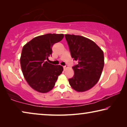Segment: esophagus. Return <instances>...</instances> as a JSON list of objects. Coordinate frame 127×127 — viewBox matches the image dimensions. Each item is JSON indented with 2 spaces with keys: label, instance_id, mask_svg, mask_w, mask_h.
Returning <instances> with one entry per match:
<instances>
[{
  "label": "esophagus",
  "instance_id": "obj_1",
  "mask_svg": "<svg viewBox=\"0 0 127 127\" xmlns=\"http://www.w3.org/2000/svg\"><path fill=\"white\" fill-rule=\"evenodd\" d=\"M68 68V66L67 65H65V66H63L64 70H65V69H67Z\"/></svg>",
  "mask_w": 127,
  "mask_h": 127
}]
</instances>
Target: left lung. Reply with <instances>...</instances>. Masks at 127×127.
Returning <instances> with one entry per match:
<instances>
[{
	"label": "left lung",
	"mask_w": 127,
	"mask_h": 127,
	"mask_svg": "<svg viewBox=\"0 0 127 127\" xmlns=\"http://www.w3.org/2000/svg\"><path fill=\"white\" fill-rule=\"evenodd\" d=\"M71 57L78 62L72 67L74 74L68 79L73 89L85 92L93 87L101 75L104 66V52L95 42L85 37L65 35Z\"/></svg>",
	"instance_id": "1"
}]
</instances>
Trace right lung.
<instances>
[{
  "label": "right lung",
  "instance_id": "add662e5",
  "mask_svg": "<svg viewBox=\"0 0 127 127\" xmlns=\"http://www.w3.org/2000/svg\"><path fill=\"white\" fill-rule=\"evenodd\" d=\"M63 34L48 33L34 37L23 47L20 58L23 76L32 89L46 93L54 87L63 66L46 61L52 54V47L63 39Z\"/></svg>",
  "mask_w": 127,
  "mask_h": 127
}]
</instances>
